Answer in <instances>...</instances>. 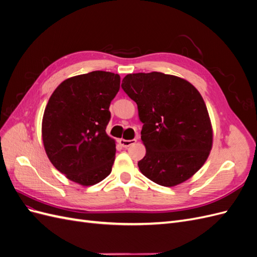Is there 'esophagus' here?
I'll use <instances>...</instances> for the list:
<instances>
[{"mask_svg": "<svg viewBox=\"0 0 257 257\" xmlns=\"http://www.w3.org/2000/svg\"><path fill=\"white\" fill-rule=\"evenodd\" d=\"M136 139H131V141H125V139H120L119 141V143H120V145L123 147V148H128L130 146H132V145H135L136 144Z\"/></svg>", "mask_w": 257, "mask_h": 257, "instance_id": "1", "label": "esophagus"}]
</instances>
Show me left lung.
Wrapping results in <instances>:
<instances>
[{
	"mask_svg": "<svg viewBox=\"0 0 257 257\" xmlns=\"http://www.w3.org/2000/svg\"><path fill=\"white\" fill-rule=\"evenodd\" d=\"M121 87L137 104L144 123L142 174L163 186L178 185L196 174L209 157L213 136L197 89L180 77L159 72L128 74Z\"/></svg>",
	"mask_w": 257,
	"mask_h": 257,
	"instance_id": "obj_1",
	"label": "left lung"
}]
</instances>
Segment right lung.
<instances>
[{
  "instance_id": "right-lung-1",
  "label": "right lung",
  "mask_w": 257,
  "mask_h": 257,
  "mask_svg": "<svg viewBox=\"0 0 257 257\" xmlns=\"http://www.w3.org/2000/svg\"><path fill=\"white\" fill-rule=\"evenodd\" d=\"M120 76L94 71L61 82L45 108L42 137L46 154L60 173L83 186L111 173L114 139L106 134L109 106Z\"/></svg>"
}]
</instances>
